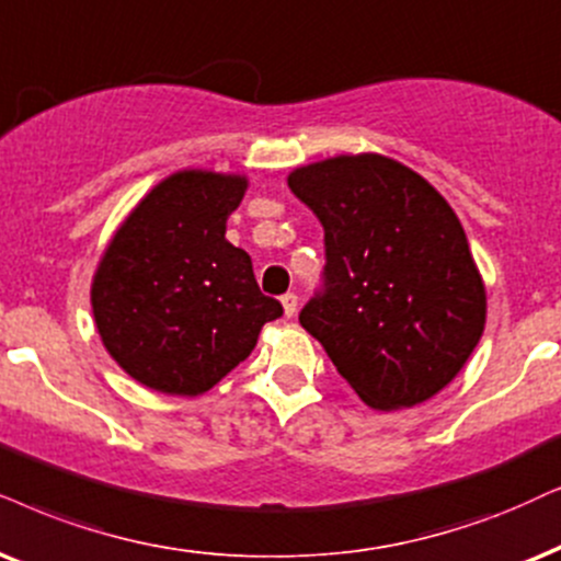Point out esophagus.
<instances>
[{"label": "esophagus", "mask_w": 561, "mask_h": 561, "mask_svg": "<svg viewBox=\"0 0 561 561\" xmlns=\"http://www.w3.org/2000/svg\"><path fill=\"white\" fill-rule=\"evenodd\" d=\"M282 308H285V316L293 318L297 313V295L295 293H287L282 297Z\"/></svg>", "instance_id": "obj_1"}]
</instances>
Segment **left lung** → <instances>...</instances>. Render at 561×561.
I'll list each match as a JSON object with an SVG mask.
<instances>
[{
	"label": "left lung",
	"instance_id": "8db88e82",
	"mask_svg": "<svg viewBox=\"0 0 561 561\" xmlns=\"http://www.w3.org/2000/svg\"><path fill=\"white\" fill-rule=\"evenodd\" d=\"M287 186L325 232V293L302 308V329L370 409L443 391L486 323L484 279L450 204L378 152L300 165Z\"/></svg>",
	"mask_w": 561,
	"mask_h": 561
}]
</instances>
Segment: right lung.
Segmentation results:
<instances>
[{
	"mask_svg": "<svg viewBox=\"0 0 561 561\" xmlns=\"http://www.w3.org/2000/svg\"><path fill=\"white\" fill-rule=\"evenodd\" d=\"M245 191V173L175 170L105 245L90 285L92 318L111 357L145 388L207 393L282 316L261 295L251 256L225 238Z\"/></svg>",
	"mask_w": 561,
	"mask_h": 561,
	"instance_id": "add662e5",
	"label": "right lung"
}]
</instances>
